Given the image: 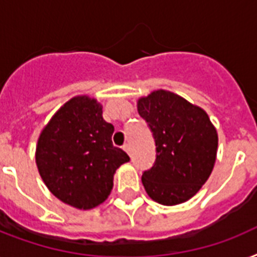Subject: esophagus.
<instances>
[{
	"label": "esophagus",
	"instance_id": "1",
	"mask_svg": "<svg viewBox=\"0 0 257 257\" xmlns=\"http://www.w3.org/2000/svg\"><path fill=\"white\" fill-rule=\"evenodd\" d=\"M122 149H124L125 152L128 153V155H131V148H129V144H124V145H122Z\"/></svg>",
	"mask_w": 257,
	"mask_h": 257
}]
</instances>
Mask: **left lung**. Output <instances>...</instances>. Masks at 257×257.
<instances>
[{"instance_id": "1", "label": "left lung", "mask_w": 257, "mask_h": 257, "mask_svg": "<svg viewBox=\"0 0 257 257\" xmlns=\"http://www.w3.org/2000/svg\"><path fill=\"white\" fill-rule=\"evenodd\" d=\"M156 145V160L141 181L151 199L176 205L196 195L211 175L217 133L203 109L167 90H155L137 102Z\"/></svg>"}]
</instances>
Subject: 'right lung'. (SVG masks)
I'll list each match as a JSON object with an SVG mask.
<instances>
[{
    "mask_svg": "<svg viewBox=\"0 0 257 257\" xmlns=\"http://www.w3.org/2000/svg\"><path fill=\"white\" fill-rule=\"evenodd\" d=\"M114 126L102 118L93 98L74 97L60 108L38 139L36 161L44 183L57 199L78 209L106 200L113 175L129 156L114 147Z\"/></svg>",
    "mask_w": 257,
    "mask_h": 257,
    "instance_id": "add662e5",
    "label": "right lung"
}]
</instances>
